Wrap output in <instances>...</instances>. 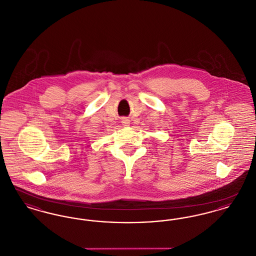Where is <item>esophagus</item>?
Listing matches in <instances>:
<instances>
[{
    "mask_svg": "<svg viewBox=\"0 0 256 256\" xmlns=\"http://www.w3.org/2000/svg\"><path fill=\"white\" fill-rule=\"evenodd\" d=\"M122 124L124 126H130V120L128 118H122Z\"/></svg>",
    "mask_w": 256,
    "mask_h": 256,
    "instance_id": "esophagus-1",
    "label": "esophagus"
}]
</instances>
